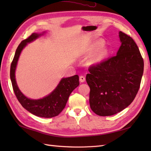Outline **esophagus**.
I'll list each match as a JSON object with an SVG mask.
<instances>
[{
  "label": "esophagus",
  "mask_w": 151,
  "mask_h": 151,
  "mask_svg": "<svg viewBox=\"0 0 151 151\" xmlns=\"http://www.w3.org/2000/svg\"><path fill=\"white\" fill-rule=\"evenodd\" d=\"M79 79H80V82H84L86 81V78L84 77V76H82V75L80 76Z\"/></svg>",
  "instance_id": "esophagus-1"
}]
</instances>
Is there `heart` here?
Returning a JSON list of instances; mask_svg holds the SVG:
<instances>
[{
	"mask_svg": "<svg viewBox=\"0 0 151 151\" xmlns=\"http://www.w3.org/2000/svg\"><path fill=\"white\" fill-rule=\"evenodd\" d=\"M102 41H97V42L95 43L94 44H93L92 45L89 47V51H94L95 50H97L99 49V47H101L102 45ZM108 53V50L106 49V48H101V49H99L97 52L96 53L95 55L92 57L91 58V62L95 63V62H97L99 61H100L102 60L103 58L107 56V54Z\"/></svg>",
	"mask_w": 151,
	"mask_h": 151,
	"instance_id": "heart-1",
	"label": "heart"
}]
</instances>
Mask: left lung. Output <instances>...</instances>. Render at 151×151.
<instances>
[{"label":"left lung","mask_w":151,"mask_h":151,"mask_svg":"<svg viewBox=\"0 0 151 151\" xmlns=\"http://www.w3.org/2000/svg\"><path fill=\"white\" fill-rule=\"evenodd\" d=\"M119 38L117 55L91 65L86 75L91 109L100 116L114 115L129 106L142 81L144 62L138 47L121 31Z\"/></svg>","instance_id":"left-lung-1"}]
</instances>
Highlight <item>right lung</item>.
I'll use <instances>...</instances> for the list:
<instances>
[{
	"mask_svg": "<svg viewBox=\"0 0 151 151\" xmlns=\"http://www.w3.org/2000/svg\"><path fill=\"white\" fill-rule=\"evenodd\" d=\"M41 34L33 33L19 45L10 67V78L12 87L17 100L22 106L31 114L36 116L51 118L58 115L65 107L66 103L71 92L79 85V77L75 75L70 77L62 78L56 88L47 97L38 100L30 99L22 93L18 88L15 77L16 65L22 49L37 38Z\"/></svg>",
	"mask_w": 151,
	"mask_h": 151,
	"instance_id": "add662e5",
	"label": "right lung"
}]
</instances>
